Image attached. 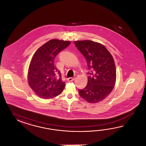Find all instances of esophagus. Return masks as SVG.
Returning <instances> with one entry per match:
<instances>
[{
	"instance_id": "34e87169",
	"label": "esophagus",
	"mask_w": 146,
	"mask_h": 146,
	"mask_svg": "<svg viewBox=\"0 0 146 146\" xmlns=\"http://www.w3.org/2000/svg\"><path fill=\"white\" fill-rule=\"evenodd\" d=\"M75 77H74V78H68L67 79V81H68V82H71V81H74V80H75Z\"/></svg>"
}]
</instances>
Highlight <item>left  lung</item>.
Instances as JSON below:
<instances>
[{
    "instance_id": "obj_1",
    "label": "left lung",
    "mask_w": 146,
    "mask_h": 146,
    "mask_svg": "<svg viewBox=\"0 0 146 146\" xmlns=\"http://www.w3.org/2000/svg\"><path fill=\"white\" fill-rule=\"evenodd\" d=\"M75 46L87 62L88 82L82 89H79L80 96L90 103L101 102L114 88L116 68L111 53L102 44L92 40H77Z\"/></svg>"
}]
</instances>
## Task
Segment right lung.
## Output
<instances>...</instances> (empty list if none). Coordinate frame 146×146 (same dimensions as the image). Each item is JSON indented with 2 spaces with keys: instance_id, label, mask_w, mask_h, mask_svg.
I'll return each mask as SVG.
<instances>
[{
  "instance_id": "right-lung-1",
  "label": "right lung",
  "mask_w": 146,
  "mask_h": 146,
  "mask_svg": "<svg viewBox=\"0 0 146 146\" xmlns=\"http://www.w3.org/2000/svg\"><path fill=\"white\" fill-rule=\"evenodd\" d=\"M70 44V41L50 40L34 54L29 66L28 81L31 88L40 97L52 98L63 91L65 82L62 81L60 72L54 66V60L58 53Z\"/></svg>"
}]
</instances>
